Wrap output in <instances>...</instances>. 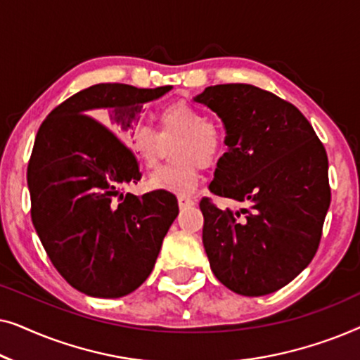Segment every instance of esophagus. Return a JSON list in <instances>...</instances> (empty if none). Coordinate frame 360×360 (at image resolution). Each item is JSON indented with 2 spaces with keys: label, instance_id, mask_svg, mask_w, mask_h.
<instances>
[{
  "label": "esophagus",
  "instance_id": "1",
  "mask_svg": "<svg viewBox=\"0 0 360 360\" xmlns=\"http://www.w3.org/2000/svg\"><path fill=\"white\" fill-rule=\"evenodd\" d=\"M195 205V200H191L190 196H185V195H180L179 196V206L180 210H185V208H190V206Z\"/></svg>",
  "mask_w": 360,
  "mask_h": 360
}]
</instances>
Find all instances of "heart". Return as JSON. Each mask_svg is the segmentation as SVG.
<instances>
[{
    "mask_svg": "<svg viewBox=\"0 0 360 360\" xmlns=\"http://www.w3.org/2000/svg\"><path fill=\"white\" fill-rule=\"evenodd\" d=\"M159 131L136 126L129 134V147L146 169H154L175 142L174 162L149 176L152 190L188 195L200 181L201 167L213 165L224 152V132L198 108L185 101L167 105L159 112Z\"/></svg>",
    "mask_w": 360,
    "mask_h": 360,
    "instance_id": "b5f03b06",
    "label": "heart"
}]
</instances>
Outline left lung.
<instances>
[{"mask_svg": "<svg viewBox=\"0 0 360 360\" xmlns=\"http://www.w3.org/2000/svg\"><path fill=\"white\" fill-rule=\"evenodd\" d=\"M193 101L226 129L210 191L245 203L223 211L201 200L211 270L244 297L277 292L318 250L331 203L326 150L298 108L254 85L208 86Z\"/></svg>", "mask_w": 360, "mask_h": 360, "instance_id": "1", "label": "left lung"}]
</instances>
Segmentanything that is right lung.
Wrapping results in <instances>:
<instances>
[{
	"mask_svg": "<svg viewBox=\"0 0 360 360\" xmlns=\"http://www.w3.org/2000/svg\"><path fill=\"white\" fill-rule=\"evenodd\" d=\"M170 90L98 83L39 127L27 165L32 224L53 267L78 292L124 297L154 269L179 203L162 190L124 196L141 172L117 136L132 129L144 103ZM91 110L101 111L103 125L87 116Z\"/></svg>",
	"mask_w": 360,
	"mask_h": 360,
	"instance_id": "obj_1",
	"label": "right lung"
}]
</instances>
